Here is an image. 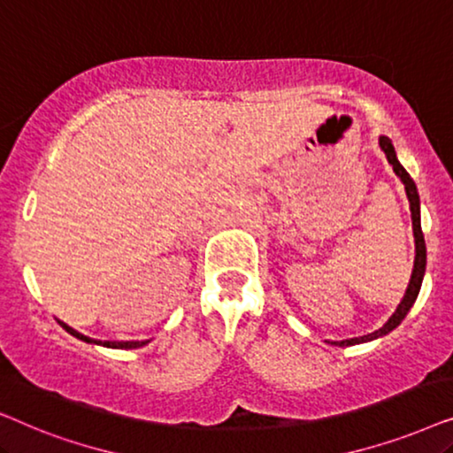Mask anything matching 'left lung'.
Here are the masks:
<instances>
[{
  "mask_svg": "<svg viewBox=\"0 0 453 453\" xmlns=\"http://www.w3.org/2000/svg\"><path fill=\"white\" fill-rule=\"evenodd\" d=\"M380 148L386 154L388 163L392 165V169L395 175L400 177V181L404 183V189H406V197L408 202H411V219H412V234H414V265H412V274H411V282H408L406 287V293L402 296L400 305L395 307V311L392 313V318H389L386 324H383L380 330L367 334V336H358V338H349V340H340V342H330L334 346H355V344H363V342H371V340H377L381 336H386L392 330H395L402 324V319L406 318V313L411 311V307L414 305V301H417L418 296V290H420V284H423V278H425V268H426V247H425V237H423V228H420V197H418V191H417V185L408 175L404 166L400 165L398 157H395V150H394V144L392 140L388 138V135H380Z\"/></svg>",
  "mask_w": 453,
  "mask_h": 453,
  "instance_id": "obj_1",
  "label": "left lung"
}]
</instances>
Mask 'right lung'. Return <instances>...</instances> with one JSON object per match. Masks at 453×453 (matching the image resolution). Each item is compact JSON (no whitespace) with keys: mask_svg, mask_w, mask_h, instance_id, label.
I'll list each match as a JSON object with an SVG mask.
<instances>
[{"mask_svg":"<svg viewBox=\"0 0 453 453\" xmlns=\"http://www.w3.org/2000/svg\"><path fill=\"white\" fill-rule=\"evenodd\" d=\"M59 321V319H58ZM59 326L64 327V330L67 332V334H72L73 338H78V340H82V342H86V344H96V346H107V349H123V350H129V349H142V346H146L148 342H150V340H127V342H115V340H92V338H88V336H84V334H80V332H76L73 330V327H70L67 324H64V321H59Z\"/></svg>","mask_w":453,"mask_h":453,"instance_id":"1","label":"right lung"}]
</instances>
